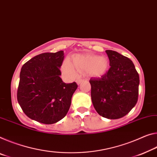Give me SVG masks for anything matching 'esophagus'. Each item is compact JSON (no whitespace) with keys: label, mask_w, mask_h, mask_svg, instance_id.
Here are the masks:
<instances>
[{"label":"esophagus","mask_w":157,"mask_h":157,"mask_svg":"<svg viewBox=\"0 0 157 157\" xmlns=\"http://www.w3.org/2000/svg\"><path fill=\"white\" fill-rule=\"evenodd\" d=\"M82 81H83L82 79H78L76 80V82H77V84H79Z\"/></svg>","instance_id":"34e87169"}]
</instances>
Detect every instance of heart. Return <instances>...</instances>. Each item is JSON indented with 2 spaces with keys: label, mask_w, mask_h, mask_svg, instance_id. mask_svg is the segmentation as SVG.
Wrapping results in <instances>:
<instances>
[{
  "label": "heart",
  "mask_w": 157,
  "mask_h": 157,
  "mask_svg": "<svg viewBox=\"0 0 157 157\" xmlns=\"http://www.w3.org/2000/svg\"><path fill=\"white\" fill-rule=\"evenodd\" d=\"M108 68V61L105 56L91 54H75L71 62L66 60L62 65V71L71 78H75L78 75L77 71L80 73L87 72L93 77H101L106 73Z\"/></svg>",
  "instance_id": "1"
}]
</instances>
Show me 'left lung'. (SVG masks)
<instances>
[{
	"instance_id": "left-lung-1",
	"label": "left lung",
	"mask_w": 157,
	"mask_h": 157,
	"mask_svg": "<svg viewBox=\"0 0 157 157\" xmlns=\"http://www.w3.org/2000/svg\"><path fill=\"white\" fill-rule=\"evenodd\" d=\"M105 52L110 68L101 78L89 80L91 101L101 116L117 119L126 115L136 105L140 79L131 59L115 51Z\"/></svg>"
}]
</instances>
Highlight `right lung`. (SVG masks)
<instances>
[{"instance_id":"obj_1","label":"right lung","mask_w":157,"mask_h":157,"mask_svg":"<svg viewBox=\"0 0 157 157\" xmlns=\"http://www.w3.org/2000/svg\"><path fill=\"white\" fill-rule=\"evenodd\" d=\"M63 51L38 54L22 66L17 89V101L30 119L52 124L66 115L76 82L64 83L60 68Z\"/></svg>"}]
</instances>
